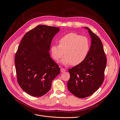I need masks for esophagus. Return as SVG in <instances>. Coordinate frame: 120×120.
I'll list each match as a JSON object with an SVG mask.
<instances>
[{
	"label": "esophagus",
	"instance_id": "1",
	"mask_svg": "<svg viewBox=\"0 0 120 120\" xmlns=\"http://www.w3.org/2000/svg\"><path fill=\"white\" fill-rule=\"evenodd\" d=\"M60 71H61V72H64L66 71V69L64 68H61V69H60Z\"/></svg>",
	"mask_w": 120,
	"mask_h": 120
}]
</instances>
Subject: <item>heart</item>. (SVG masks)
<instances>
[{"label":"heart","instance_id":"heart-1","mask_svg":"<svg viewBox=\"0 0 120 120\" xmlns=\"http://www.w3.org/2000/svg\"><path fill=\"white\" fill-rule=\"evenodd\" d=\"M59 45L51 47L52 56L54 60L58 61L64 54L62 63L73 66L82 63L86 58L90 50L88 39L75 33H70L61 37Z\"/></svg>","mask_w":120,"mask_h":120}]
</instances>
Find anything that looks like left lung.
<instances>
[{"mask_svg":"<svg viewBox=\"0 0 120 120\" xmlns=\"http://www.w3.org/2000/svg\"><path fill=\"white\" fill-rule=\"evenodd\" d=\"M91 38V46L86 59L68 71L69 91L75 97L85 98L93 94L101 86L104 79L107 59L102 43L88 27Z\"/></svg>","mask_w":120,"mask_h":120,"instance_id":"left-lung-1","label":"left lung"}]
</instances>
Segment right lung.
<instances>
[{"mask_svg":"<svg viewBox=\"0 0 120 120\" xmlns=\"http://www.w3.org/2000/svg\"><path fill=\"white\" fill-rule=\"evenodd\" d=\"M60 28L39 25L27 32L21 40L15 57L17 81L29 95L41 97L50 90L60 68L49 51Z\"/></svg>","mask_w":120,"mask_h":120,"instance_id":"add662e5","label":"right lung"}]
</instances>
